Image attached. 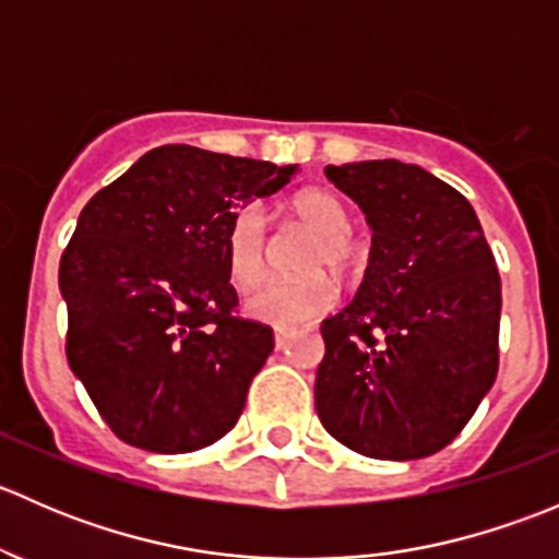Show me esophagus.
I'll return each mask as SVG.
<instances>
[{"label":"esophagus","instance_id":"34e87169","mask_svg":"<svg viewBox=\"0 0 559 559\" xmlns=\"http://www.w3.org/2000/svg\"><path fill=\"white\" fill-rule=\"evenodd\" d=\"M292 337H295V330H286V326H275V332H273L275 348H284L286 343L292 341Z\"/></svg>","mask_w":559,"mask_h":559}]
</instances>
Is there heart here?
I'll list each match as a JSON object with an SVG mask.
<instances>
[{"label":"heart","mask_w":559,"mask_h":559,"mask_svg":"<svg viewBox=\"0 0 559 559\" xmlns=\"http://www.w3.org/2000/svg\"><path fill=\"white\" fill-rule=\"evenodd\" d=\"M289 211L319 238L306 259V273L313 275L300 281L267 278L248 292V316L273 326H295L330 311L337 300V289L330 275L321 270L343 273L352 267L357 257V246L348 238L352 213L335 191H300L292 197ZM224 259L238 286H251L253 281L262 278L264 264H267V222H264L262 207L246 205L235 213L224 235Z\"/></svg>","instance_id":"heart-1"}]
</instances>
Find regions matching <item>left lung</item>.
<instances>
[{
  "label": "left lung",
  "instance_id": "8db88e82",
  "mask_svg": "<svg viewBox=\"0 0 559 559\" xmlns=\"http://www.w3.org/2000/svg\"><path fill=\"white\" fill-rule=\"evenodd\" d=\"M373 246L354 300L321 324L316 414L373 460H419L460 436L498 376L500 275L471 202L397 159L324 167Z\"/></svg>",
  "mask_w": 559,
  "mask_h": 559
}]
</instances>
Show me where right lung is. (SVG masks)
<instances>
[{"label": "right lung", "instance_id": "1", "mask_svg": "<svg viewBox=\"0 0 559 559\" xmlns=\"http://www.w3.org/2000/svg\"><path fill=\"white\" fill-rule=\"evenodd\" d=\"M297 170L162 145L81 211L59 264L67 362L123 443L183 454L238 425L273 330L235 316L224 235Z\"/></svg>", "mask_w": 559, "mask_h": 559}]
</instances>
